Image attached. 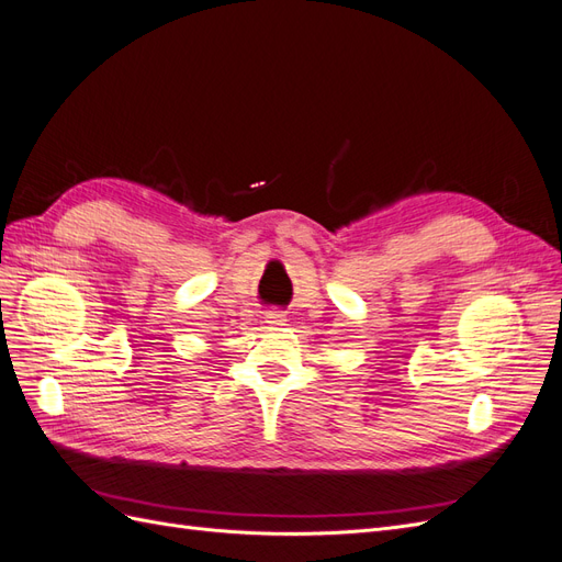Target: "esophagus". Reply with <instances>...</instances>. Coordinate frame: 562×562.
<instances>
[{
    "instance_id": "34e87169",
    "label": "esophagus",
    "mask_w": 562,
    "mask_h": 562,
    "mask_svg": "<svg viewBox=\"0 0 562 562\" xmlns=\"http://www.w3.org/2000/svg\"><path fill=\"white\" fill-rule=\"evenodd\" d=\"M285 321V314L281 310H267L265 312V323H269V326H283Z\"/></svg>"
}]
</instances>
